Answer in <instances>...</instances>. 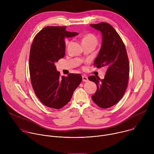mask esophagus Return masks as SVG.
Returning a JSON list of instances; mask_svg holds the SVG:
<instances>
[{"instance_id": "obj_1", "label": "esophagus", "mask_w": 154, "mask_h": 154, "mask_svg": "<svg viewBox=\"0 0 154 154\" xmlns=\"http://www.w3.org/2000/svg\"><path fill=\"white\" fill-rule=\"evenodd\" d=\"M82 80H83V82H86L88 81V77H87L86 76L83 75V76H82Z\"/></svg>"}]
</instances>
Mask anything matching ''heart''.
Returning <instances> with one entry per match:
<instances>
[{
  "label": "heart",
  "instance_id": "1",
  "mask_svg": "<svg viewBox=\"0 0 154 154\" xmlns=\"http://www.w3.org/2000/svg\"><path fill=\"white\" fill-rule=\"evenodd\" d=\"M82 44H93V45L96 46L98 42L97 38L92 33H87L82 38ZM70 43V41L68 39L65 40V45L68 46Z\"/></svg>",
  "mask_w": 154,
  "mask_h": 154
}]
</instances>
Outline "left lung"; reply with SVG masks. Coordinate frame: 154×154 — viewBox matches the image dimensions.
<instances>
[{"instance_id": "1", "label": "left lung", "mask_w": 154, "mask_h": 154, "mask_svg": "<svg viewBox=\"0 0 154 154\" xmlns=\"http://www.w3.org/2000/svg\"><path fill=\"white\" fill-rule=\"evenodd\" d=\"M90 26L102 35V46L94 65L107 69L103 79L94 75L88 77L97 85V91L91 97L98 106L108 108L116 104L126 91L129 78L128 58L122 39L110 24L100 23Z\"/></svg>"}]
</instances>
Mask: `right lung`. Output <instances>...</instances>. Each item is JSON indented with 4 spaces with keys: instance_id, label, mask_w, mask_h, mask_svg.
Listing matches in <instances>:
<instances>
[{
    "instance_id": "right-lung-1",
    "label": "right lung",
    "mask_w": 154,
    "mask_h": 154,
    "mask_svg": "<svg viewBox=\"0 0 154 154\" xmlns=\"http://www.w3.org/2000/svg\"><path fill=\"white\" fill-rule=\"evenodd\" d=\"M66 27L48 26L35 36L29 57L32 85L39 100L45 105L60 109L71 99L72 94L82 80L80 74L61 76L55 63L65 55L64 37L77 35L66 30Z\"/></svg>"
}]
</instances>
